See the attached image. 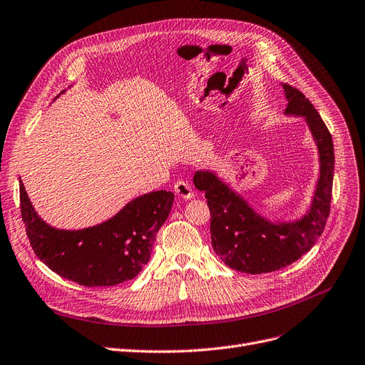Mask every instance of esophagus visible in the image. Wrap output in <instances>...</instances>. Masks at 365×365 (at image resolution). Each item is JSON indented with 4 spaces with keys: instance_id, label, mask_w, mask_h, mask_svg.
I'll return each instance as SVG.
<instances>
[{
    "instance_id": "1",
    "label": "esophagus",
    "mask_w": 365,
    "mask_h": 365,
    "mask_svg": "<svg viewBox=\"0 0 365 365\" xmlns=\"http://www.w3.org/2000/svg\"><path fill=\"white\" fill-rule=\"evenodd\" d=\"M173 189H174V192H176V195H179L180 198L191 200L194 197V189L186 180H178L176 183H174Z\"/></svg>"
}]
</instances>
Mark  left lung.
Wrapping results in <instances>:
<instances>
[{
  "label": "left lung",
  "instance_id": "obj_1",
  "mask_svg": "<svg viewBox=\"0 0 365 365\" xmlns=\"http://www.w3.org/2000/svg\"><path fill=\"white\" fill-rule=\"evenodd\" d=\"M288 98L287 115L306 118L319 149L321 178L309 213L297 222L272 224L249 207L210 171H197L195 187L205 192L210 209V237L216 255L237 272L261 274L287 267L307 253L319 239L332 197L334 145L318 110L304 93L283 85Z\"/></svg>",
  "mask_w": 365,
  "mask_h": 365
}]
</instances>
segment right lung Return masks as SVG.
Here are the masks:
<instances>
[{
  "mask_svg": "<svg viewBox=\"0 0 365 365\" xmlns=\"http://www.w3.org/2000/svg\"><path fill=\"white\" fill-rule=\"evenodd\" d=\"M21 213L31 247L52 272L83 287H115L134 279L150 258L156 232L167 220L174 194L141 195L100 225L66 231L43 222L19 179Z\"/></svg>",
  "mask_w": 365,
  "mask_h": 365,
  "instance_id": "right-lung-1",
  "label": "right lung"
}]
</instances>
